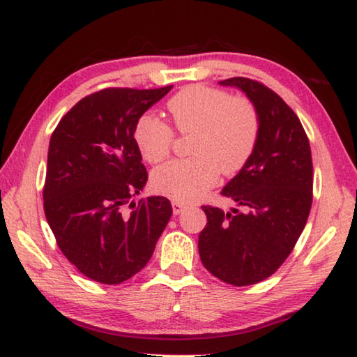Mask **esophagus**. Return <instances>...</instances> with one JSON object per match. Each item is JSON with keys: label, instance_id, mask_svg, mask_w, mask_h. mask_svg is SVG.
I'll return each mask as SVG.
<instances>
[{"label": "esophagus", "instance_id": "esophagus-1", "mask_svg": "<svg viewBox=\"0 0 357 357\" xmlns=\"http://www.w3.org/2000/svg\"><path fill=\"white\" fill-rule=\"evenodd\" d=\"M172 206H173V213L178 215V214L183 213V209L185 208V203L179 202V200H172Z\"/></svg>", "mask_w": 357, "mask_h": 357}]
</instances>
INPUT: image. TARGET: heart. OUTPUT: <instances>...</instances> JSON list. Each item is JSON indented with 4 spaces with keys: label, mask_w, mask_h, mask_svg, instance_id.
<instances>
[{
    "label": "heart",
    "mask_w": 357,
    "mask_h": 357,
    "mask_svg": "<svg viewBox=\"0 0 357 357\" xmlns=\"http://www.w3.org/2000/svg\"><path fill=\"white\" fill-rule=\"evenodd\" d=\"M174 128L192 134L187 159L157 168L154 187L178 200H195L213 187L219 173L234 174L249 162L259 137V116L245 98H231L222 89L193 84L167 104ZM174 132L151 114L138 119L135 142L144 160L162 162L170 154Z\"/></svg>",
    "instance_id": "obj_1"
}]
</instances>
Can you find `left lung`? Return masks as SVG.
<instances>
[{"instance_id": "left-lung-1", "label": "left lung", "mask_w": 357, "mask_h": 357, "mask_svg": "<svg viewBox=\"0 0 357 357\" xmlns=\"http://www.w3.org/2000/svg\"><path fill=\"white\" fill-rule=\"evenodd\" d=\"M220 84L239 88L255 105L259 137L249 162L222 190L243 211L202 206L208 223L198 252L217 279L245 287L273 275L298 243L312 208V153L299 118L273 89L245 77Z\"/></svg>"}]
</instances>
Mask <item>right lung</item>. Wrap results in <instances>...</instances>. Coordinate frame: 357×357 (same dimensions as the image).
<instances>
[{
    "label": "right lung",
    "mask_w": 357,
    "mask_h": 357,
    "mask_svg": "<svg viewBox=\"0 0 357 357\" xmlns=\"http://www.w3.org/2000/svg\"><path fill=\"white\" fill-rule=\"evenodd\" d=\"M170 89H100L77 102L52 134L47 222L64 257L94 282L118 285L142 271L172 217L165 197L132 202L148 181L137 123Z\"/></svg>",
    "instance_id": "1"
}]
</instances>
